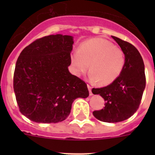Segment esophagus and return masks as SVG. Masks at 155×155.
<instances>
[{"instance_id":"esophagus-1","label":"esophagus","mask_w":155,"mask_h":155,"mask_svg":"<svg viewBox=\"0 0 155 155\" xmlns=\"http://www.w3.org/2000/svg\"><path fill=\"white\" fill-rule=\"evenodd\" d=\"M87 88H88L89 94H90V95H92V92H91V85H87Z\"/></svg>"}]
</instances>
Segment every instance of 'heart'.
Returning a JSON list of instances; mask_svg holds the SVG:
<instances>
[{
    "instance_id": "obj_1",
    "label": "heart",
    "mask_w": 155,
    "mask_h": 155,
    "mask_svg": "<svg viewBox=\"0 0 155 155\" xmlns=\"http://www.w3.org/2000/svg\"><path fill=\"white\" fill-rule=\"evenodd\" d=\"M72 68L77 76L89 68V79L107 85L115 82L122 73L125 55L121 48L104 38H93L82 43L70 56Z\"/></svg>"
}]
</instances>
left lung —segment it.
I'll return each mask as SVG.
<instances>
[{"mask_svg": "<svg viewBox=\"0 0 155 155\" xmlns=\"http://www.w3.org/2000/svg\"><path fill=\"white\" fill-rule=\"evenodd\" d=\"M125 55V65L114 82L101 88H93L94 94H100L105 107L94 111L97 119L109 123L120 122L132 116L140 107L145 87V66L138 50L128 42L112 36Z\"/></svg>", "mask_w": 155, "mask_h": 155, "instance_id": "obj_1", "label": "left lung"}]
</instances>
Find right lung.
I'll list each match as a JSON object with an SVG mask.
<instances>
[{
  "label": "right lung",
  "mask_w": 155,
  "mask_h": 155,
  "mask_svg": "<svg viewBox=\"0 0 155 155\" xmlns=\"http://www.w3.org/2000/svg\"><path fill=\"white\" fill-rule=\"evenodd\" d=\"M73 43L72 36L49 35L36 40L20 53L13 88L20 112L31 121H64L75 99L88 97L86 83L68 70Z\"/></svg>",
  "instance_id": "1"
}]
</instances>
